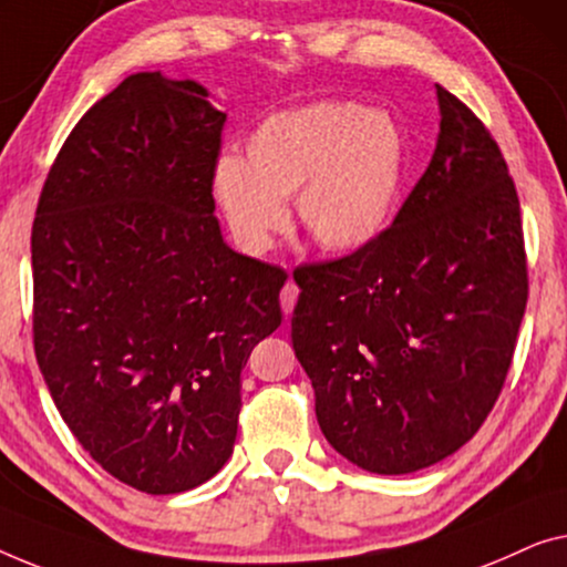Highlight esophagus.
<instances>
[{
	"label": "esophagus",
	"instance_id": "esophagus-1",
	"mask_svg": "<svg viewBox=\"0 0 567 567\" xmlns=\"http://www.w3.org/2000/svg\"><path fill=\"white\" fill-rule=\"evenodd\" d=\"M298 295H300V287L295 285L292 280H287V282H285V287H282V292H280V302H282L285 316H287V313H292L295 302H298Z\"/></svg>",
	"mask_w": 567,
	"mask_h": 567
}]
</instances>
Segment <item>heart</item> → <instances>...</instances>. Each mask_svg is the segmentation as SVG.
Segmentation results:
<instances>
[{"mask_svg": "<svg viewBox=\"0 0 567 567\" xmlns=\"http://www.w3.org/2000/svg\"><path fill=\"white\" fill-rule=\"evenodd\" d=\"M409 164L403 127L352 100L280 110L246 133L244 158L223 156L213 195L238 246L269 249L290 218L326 251H357L393 220Z\"/></svg>", "mask_w": 567, "mask_h": 567, "instance_id": "b5f03b06", "label": "heart"}]
</instances>
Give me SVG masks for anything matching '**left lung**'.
I'll list each match as a JSON object with an SVG mask.
<instances>
[{
	"label": "left lung",
	"mask_w": 567,
	"mask_h": 567,
	"mask_svg": "<svg viewBox=\"0 0 567 567\" xmlns=\"http://www.w3.org/2000/svg\"><path fill=\"white\" fill-rule=\"evenodd\" d=\"M440 138L393 226L295 269L292 349L329 444L405 475L473 440L504 390L529 298L519 195L498 143L436 84Z\"/></svg>",
	"instance_id": "obj_1"
}]
</instances>
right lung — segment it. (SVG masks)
Segmentation results:
<instances>
[{
    "instance_id": "add662e5",
    "label": "right lung",
    "mask_w": 567,
    "mask_h": 567,
    "mask_svg": "<svg viewBox=\"0 0 567 567\" xmlns=\"http://www.w3.org/2000/svg\"><path fill=\"white\" fill-rule=\"evenodd\" d=\"M223 125L193 79H123L63 141L30 236L55 409L102 470L151 496L226 465L241 370L282 323L287 275L230 249L213 215Z\"/></svg>"
}]
</instances>
